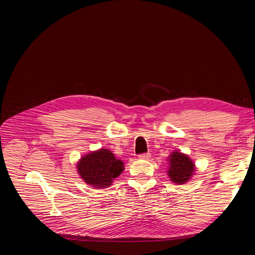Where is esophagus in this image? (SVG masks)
Returning a JSON list of instances; mask_svg holds the SVG:
<instances>
[{"label":"esophagus","instance_id":"1","mask_svg":"<svg viewBox=\"0 0 255 255\" xmlns=\"http://www.w3.org/2000/svg\"><path fill=\"white\" fill-rule=\"evenodd\" d=\"M138 157L140 159H148L150 157V153H142V154H139Z\"/></svg>","mask_w":255,"mask_h":255}]
</instances>
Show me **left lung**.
I'll use <instances>...</instances> for the list:
<instances>
[{
  "label": "left lung",
  "mask_w": 255,
  "mask_h": 255,
  "mask_svg": "<svg viewBox=\"0 0 255 255\" xmlns=\"http://www.w3.org/2000/svg\"><path fill=\"white\" fill-rule=\"evenodd\" d=\"M167 174L171 181L176 185L186 184L194 175L196 166L193 160L187 155L177 150L171 152L168 156Z\"/></svg>",
  "instance_id": "8db88e82"
}]
</instances>
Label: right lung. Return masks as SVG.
<instances>
[{
	"label": "right lung",
	"instance_id": "right-lung-1",
	"mask_svg": "<svg viewBox=\"0 0 255 255\" xmlns=\"http://www.w3.org/2000/svg\"><path fill=\"white\" fill-rule=\"evenodd\" d=\"M77 168L86 184L104 189L111 186L113 179L121 174L124 163L110 150L102 148L84 155L78 162Z\"/></svg>",
	"mask_w": 255,
	"mask_h": 255
}]
</instances>
